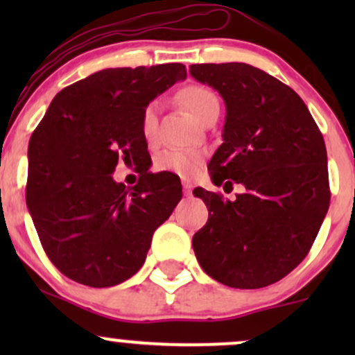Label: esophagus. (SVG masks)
<instances>
[{
  "mask_svg": "<svg viewBox=\"0 0 355 355\" xmlns=\"http://www.w3.org/2000/svg\"><path fill=\"white\" fill-rule=\"evenodd\" d=\"M182 185H183V193H185L187 197H189V195H191V185H190V183L189 182H183Z\"/></svg>",
  "mask_w": 355,
  "mask_h": 355,
  "instance_id": "34e87169",
  "label": "esophagus"
}]
</instances>
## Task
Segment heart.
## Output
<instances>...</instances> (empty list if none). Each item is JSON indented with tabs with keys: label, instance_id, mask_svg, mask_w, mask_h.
Here are the masks:
<instances>
[{
	"label": "heart",
	"instance_id": "heart-1",
	"mask_svg": "<svg viewBox=\"0 0 355 355\" xmlns=\"http://www.w3.org/2000/svg\"><path fill=\"white\" fill-rule=\"evenodd\" d=\"M180 100L187 108L193 113L200 121H205L207 116L215 110H220L218 96L214 92L200 85H190L180 92ZM158 113H160V101L153 100L141 112V135L150 145L158 138ZM203 164V155L195 150L168 148L157 155L155 168L160 172H172L180 177L191 178L200 172Z\"/></svg>",
	"mask_w": 355,
	"mask_h": 355
}]
</instances>
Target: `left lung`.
I'll use <instances>...</instances> for the list:
<instances>
[{"label": "left lung", "mask_w": 355, "mask_h": 355, "mask_svg": "<svg viewBox=\"0 0 355 355\" xmlns=\"http://www.w3.org/2000/svg\"><path fill=\"white\" fill-rule=\"evenodd\" d=\"M190 75L225 101L211 182L245 187L234 202L193 190L209 209L191 239L193 252L220 284L267 287L302 262L329 210L324 138L294 89L252 64H191Z\"/></svg>", "instance_id": "obj_1"}]
</instances>
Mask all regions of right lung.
I'll return each mask as SVG.
<instances>
[{
    "label": "right lung",
    "instance_id": "1",
    "mask_svg": "<svg viewBox=\"0 0 355 355\" xmlns=\"http://www.w3.org/2000/svg\"><path fill=\"white\" fill-rule=\"evenodd\" d=\"M187 78L182 63L107 68L63 88L28 145L26 203L40 242L63 275L112 287L135 275L153 232L182 198L177 178L113 180L118 160L145 168L141 112Z\"/></svg>",
    "mask_w": 355,
    "mask_h": 355
}]
</instances>
